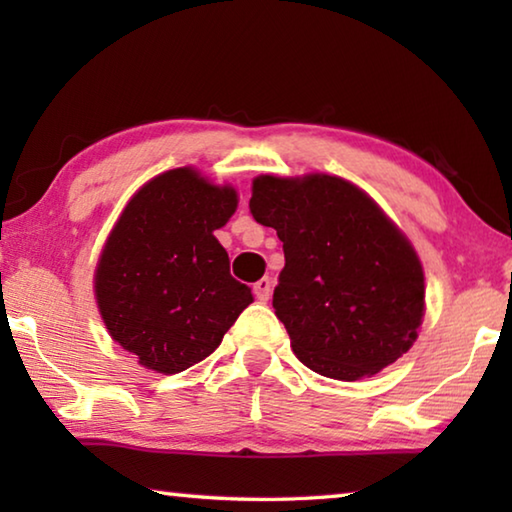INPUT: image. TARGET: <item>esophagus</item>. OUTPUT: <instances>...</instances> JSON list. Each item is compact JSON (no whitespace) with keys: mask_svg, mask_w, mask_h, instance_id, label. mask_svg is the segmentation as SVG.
Listing matches in <instances>:
<instances>
[{"mask_svg":"<svg viewBox=\"0 0 512 512\" xmlns=\"http://www.w3.org/2000/svg\"><path fill=\"white\" fill-rule=\"evenodd\" d=\"M253 291H255V296H257V300H262V302H266L268 298H271V291H273V282L268 280V277H262V280H257L255 282V287H253Z\"/></svg>","mask_w":512,"mask_h":512,"instance_id":"obj_1","label":"esophagus"}]
</instances>
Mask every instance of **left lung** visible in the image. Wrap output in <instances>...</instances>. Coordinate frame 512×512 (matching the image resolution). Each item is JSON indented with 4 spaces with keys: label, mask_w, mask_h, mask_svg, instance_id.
<instances>
[{
    "label": "left lung",
    "mask_w": 512,
    "mask_h": 512,
    "mask_svg": "<svg viewBox=\"0 0 512 512\" xmlns=\"http://www.w3.org/2000/svg\"><path fill=\"white\" fill-rule=\"evenodd\" d=\"M250 214L282 241L273 307L307 368L357 381L409 352L424 316L422 264L366 192L327 173L259 176Z\"/></svg>",
    "instance_id": "8db88e82"
}]
</instances>
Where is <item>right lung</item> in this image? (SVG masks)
I'll use <instances>...</instances> for the list:
<instances>
[{"label":"right lung","mask_w":512,"mask_h":512,"mask_svg":"<svg viewBox=\"0 0 512 512\" xmlns=\"http://www.w3.org/2000/svg\"><path fill=\"white\" fill-rule=\"evenodd\" d=\"M235 210V189L183 167L149 180L121 212L94 291L110 336L144 368L164 375L192 368L253 302L214 237Z\"/></svg>","instance_id":"add662e5"}]
</instances>
